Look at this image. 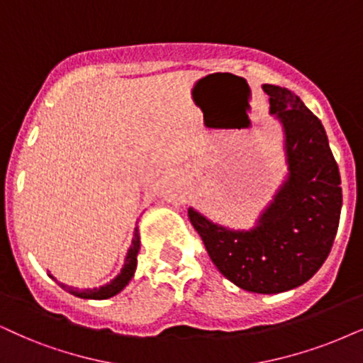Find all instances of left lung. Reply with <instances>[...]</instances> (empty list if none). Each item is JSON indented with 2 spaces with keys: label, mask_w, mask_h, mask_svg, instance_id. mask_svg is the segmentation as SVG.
Returning a JSON list of instances; mask_svg holds the SVG:
<instances>
[{
  "label": "left lung",
  "mask_w": 363,
  "mask_h": 363,
  "mask_svg": "<svg viewBox=\"0 0 363 363\" xmlns=\"http://www.w3.org/2000/svg\"><path fill=\"white\" fill-rule=\"evenodd\" d=\"M269 113L284 132L288 176L256 226L224 228L189 208L216 268L246 291L281 293L308 281L322 268L337 236L342 211L340 172L327 132L298 95L263 85Z\"/></svg>",
  "instance_id": "1"
}]
</instances>
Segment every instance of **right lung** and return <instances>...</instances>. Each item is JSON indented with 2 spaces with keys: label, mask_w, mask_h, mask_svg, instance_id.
I'll return each mask as SVG.
<instances>
[{
  "label": "right lung",
  "mask_w": 363,
  "mask_h": 363,
  "mask_svg": "<svg viewBox=\"0 0 363 363\" xmlns=\"http://www.w3.org/2000/svg\"><path fill=\"white\" fill-rule=\"evenodd\" d=\"M140 250V236H139V228H135L134 233V240H132V245L128 247L125 261H123V266L121 269V273L117 274L112 281L104 284L100 288H91V290H77V288L67 286V284L58 283L63 290L72 293V295L79 296V298H85V300H107L110 296H116L117 293H121L123 288L127 286L128 281H130L132 277H134L135 268H137V255H139ZM50 278H53L52 274H48ZM55 279V278H53Z\"/></svg>",
  "instance_id": "1"
}]
</instances>
